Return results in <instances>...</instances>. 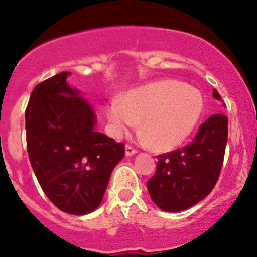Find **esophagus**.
Masks as SVG:
<instances>
[{
  "label": "esophagus",
  "mask_w": 257,
  "mask_h": 257,
  "mask_svg": "<svg viewBox=\"0 0 257 257\" xmlns=\"http://www.w3.org/2000/svg\"><path fill=\"white\" fill-rule=\"evenodd\" d=\"M135 153H138V151H136L134 147H131V145H126V156H134Z\"/></svg>",
  "instance_id": "obj_1"
}]
</instances>
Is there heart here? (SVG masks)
I'll list each match as a JSON object with an SVG mask.
<instances>
[{
	"mask_svg": "<svg viewBox=\"0 0 257 257\" xmlns=\"http://www.w3.org/2000/svg\"><path fill=\"white\" fill-rule=\"evenodd\" d=\"M205 99L198 88L161 79L127 92L106 108L113 133L126 134L142 121V133L156 151H170L187 140L198 124Z\"/></svg>",
	"mask_w": 257,
	"mask_h": 257,
	"instance_id": "heart-1",
	"label": "heart"
}]
</instances>
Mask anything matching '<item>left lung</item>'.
<instances>
[{"label":"left lung","instance_id":"1","mask_svg":"<svg viewBox=\"0 0 257 257\" xmlns=\"http://www.w3.org/2000/svg\"><path fill=\"white\" fill-rule=\"evenodd\" d=\"M212 96L221 100L213 90ZM228 140V117L213 114L199 126L190 144L158 156L154 175L147 183L152 201L161 210L179 212L206 198L222 167Z\"/></svg>","mask_w":257,"mask_h":257}]
</instances>
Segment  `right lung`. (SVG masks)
<instances>
[{"instance_id":"1","label":"right lung","mask_w":257,"mask_h":257,"mask_svg":"<svg viewBox=\"0 0 257 257\" xmlns=\"http://www.w3.org/2000/svg\"><path fill=\"white\" fill-rule=\"evenodd\" d=\"M61 72L38 83L26 109L27 148L47 198L63 212L86 215L101 203L124 145L97 133L91 105Z\"/></svg>"}]
</instances>
